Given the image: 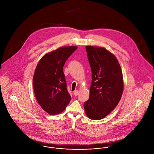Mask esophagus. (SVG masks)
Wrapping results in <instances>:
<instances>
[{"label":"esophagus","mask_w":154,"mask_h":154,"mask_svg":"<svg viewBox=\"0 0 154 154\" xmlns=\"http://www.w3.org/2000/svg\"><path fill=\"white\" fill-rule=\"evenodd\" d=\"M73 94H74V95L75 96H77L78 95V94H79V91L78 90H75L74 92H73Z\"/></svg>","instance_id":"obj_1"}]
</instances>
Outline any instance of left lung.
I'll use <instances>...</instances> for the list:
<instances>
[{"instance_id": "left-lung-1", "label": "left lung", "mask_w": 154, "mask_h": 154, "mask_svg": "<svg viewBox=\"0 0 154 154\" xmlns=\"http://www.w3.org/2000/svg\"><path fill=\"white\" fill-rule=\"evenodd\" d=\"M92 72L89 98L84 104L92 120L106 117L119 103L123 91V75L116 57L103 47L86 46Z\"/></svg>"}]
</instances>
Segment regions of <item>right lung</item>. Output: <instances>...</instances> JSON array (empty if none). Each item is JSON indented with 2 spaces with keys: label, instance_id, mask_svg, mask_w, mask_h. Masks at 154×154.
I'll return each instance as SVG.
<instances>
[{
  "label": "right lung",
  "instance_id": "add662e5",
  "mask_svg": "<svg viewBox=\"0 0 154 154\" xmlns=\"http://www.w3.org/2000/svg\"><path fill=\"white\" fill-rule=\"evenodd\" d=\"M76 47H62L45 54L36 67L33 76L36 99L49 114H57L71 100L67 91L63 67Z\"/></svg>",
  "mask_w": 154,
  "mask_h": 154
}]
</instances>
